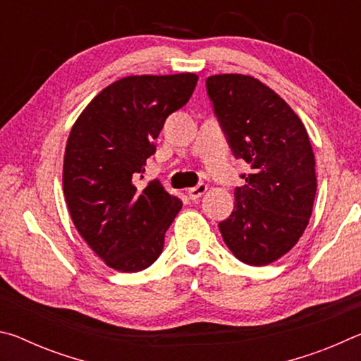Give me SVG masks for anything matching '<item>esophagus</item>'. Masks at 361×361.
I'll return each instance as SVG.
<instances>
[{
  "mask_svg": "<svg viewBox=\"0 0 361 361\" xmlns=\"http://www.w3.org/2000/svg\"><path fill=\"white\" fill-rule=\"evenodd\" d=\"M207 189H209V188H207V185H204V183H199L197 186H194V188H191L188 191L189 199H191V200H199L207 192Z\"/></svg>",
  "mask_w": 361,
  "mask_h": 361,
  "instance_id": "1",
  "label": "esophagus"
}]
</instances>
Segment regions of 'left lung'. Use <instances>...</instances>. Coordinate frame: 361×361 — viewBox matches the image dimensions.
Segmentation results:
<instances>
[{
  "label": "left lung",
  "mask_w": 361,
  "mask_h": 361,
  "mask_svg": "<svg viewBox=\"0 0 361 361\" xmlns=\"http://www.w3.org/2000/svg\"><path fill=\"white\" fill-rule=\"evenodd\" d=\"M207 94L235 159L250 166L234 210L218 224L237 259L266 266L296 245L312 215L315 157L301 119L266 84L245 75L207 78Z\"/></svg>",
  "instance_id": "1"
}]
</instances>
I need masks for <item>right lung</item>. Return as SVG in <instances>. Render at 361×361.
I'll list each match as a JSON object with an SVG mask.
<instances>
[{"label": "right lung", "mask_w": 361, "mask_h": 361, "mask_svg": "<svg viewBox=\"0 0 361 361\" xmlns=\"http://www.w3.org/2000/svg\"><path fill=\"white\" fill-rule=\"evenodd\" d=\"M197 79L194 73L122 78L85 106L70 132L63 159L66 205L82 239L116 271L149 267L181 210V200L161 181L140 188L137 180L156 152L164 122L186 105Z\"/></svg>", "instance_id": "add662e5"}]
</instances>
